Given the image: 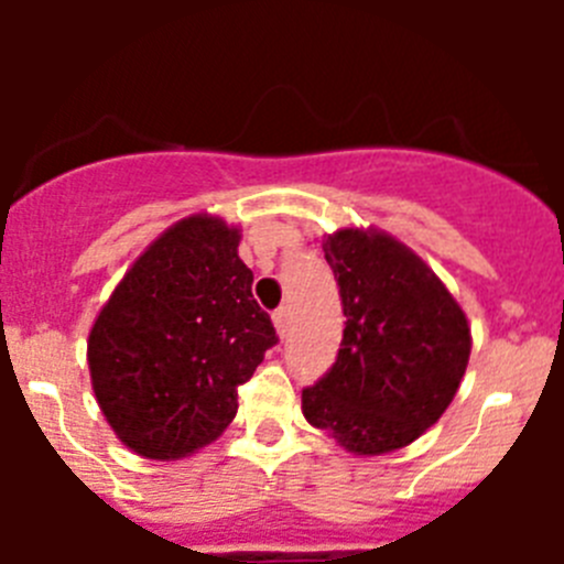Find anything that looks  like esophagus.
I'll list each match as a JSON object with an SVG mask.
<instances>
[{
	"instance_id": "1",
	"label": "esophagus",
	"mask_w": 564,
	"mask_h": 564,
	"mask_svg": "<svg viewBox=\"0 0 564 564\" xmlns=\"http://www.w3.org/2000/svg\"><path fill=\"white\" fill-rule=\"evenodd\" d=\"M288 325H291V311H288V307H279V311H273V327H276V333L282 338H285Z\"/></svg>"
}]
</instances>
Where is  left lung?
I'll return each instance as SVG.
<instances>
[{
  "instance_id": "8db88e82",
  "label": "left lung",
  "mask_w": 564,
  "mask_h": 564,
  "mask_svg": "<svg viewBox=\"0 0 564 564\" xmlns=\"http://www.w3.org/2000/svg\"><path fill=\"white\" fill-rule=\"evenodd\" d=\"M322 248L347 322L336 364L302 390V412L352 455L403 449L460 387L471 352L466 313L390 234L341 228Z\"/></svg>"
}]
</instances>
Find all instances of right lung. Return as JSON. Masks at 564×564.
I'll list each match as a JSON object with an SVG mask.
<instances>
[{"instance_id":"obj_1","label":"right lung","mask_w":564,"mask_h":564,"mask_svg":"<svg viewBox=\"0 0 564 564\" xmlns=\"http://www.w3.org/2000/svg\"><path fill=\"white\" fill-rule=\"evenodd\" d=\"M239 228L192 214L123 273L89 330L96 401L123 446L174 460L220 437L237 387L279 341L239 259Z\"/></svg>"}]
</instances>
